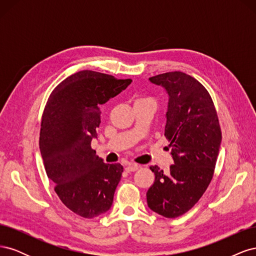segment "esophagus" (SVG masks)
I'll list each match as a JSON object with an SVG mask.
<instances>
[{"label":"esophagus","instance_id":"34e87169","mask_svg":"<svg viewBox=\"0 0 256 256\" xmlns=\"http://www.w3.org/2000/svg\"><path fill=\"white\" fill-rule=\"evenodd\" d=\"M138 168H140V166H138V164H131V162H128V164H126V166H125V170L127 172H134V171H136Z\"/></svg>","mask_w":256,"mask_h":256}]
</instances>
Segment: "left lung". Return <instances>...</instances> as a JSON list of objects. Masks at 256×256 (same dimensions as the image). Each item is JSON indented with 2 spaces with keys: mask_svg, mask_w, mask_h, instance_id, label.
Returning a JSON list of instances; mask_svg holds the SVG:
<instances>
[{
  "mask_svg": "<svg viewBox=\"0 0 256 256\" xmlns=\"http://www.w3.org/2000/svg\"><path fill=\"white\" fill-rule=\"evenodd\" d=\"M170 96L164 136L172 148L174 164L164 170L152 166L154 182L146 193L152 212L177 218L194 206L210 184L221 144L218 114L208 90L182 72L150 78Z\"/></svg>",
  "mask_w": 256,
  "mask_h": 256,
  "instance_id": "left-lung-1",
  "label": "left lung"
}]
</instances>
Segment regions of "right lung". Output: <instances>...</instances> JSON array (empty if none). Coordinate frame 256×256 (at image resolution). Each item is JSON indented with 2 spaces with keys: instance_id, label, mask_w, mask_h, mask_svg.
<instances>
[{
  "instance_id": "1",
  "label": "right lung",
  "mask_w": 256,
  "mask_h": 256,
  "mask_svg": "<svg viewBox=\"0 0 256 256\" xmlns=\"http://www.w3.org/2000/svg\"><path fill=\"white\" fill-rule=\"evenodd\" d=\"M131 82L82 70L62 81L46 104L40 136L46 173L62 203L83 218H95L112 206L122 166L104 164L90 142L97 136L99 106Z\"/></svg>"
}]
</instances>
